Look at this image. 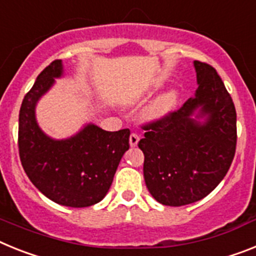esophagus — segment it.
<instances>
[{"mask_svg":"<svg viewBox=\"0 0 256 256\" xmlns=\"http://www.w3.org/2000/svg\"><path fill=\"white\" fill-rule=\"evenodd\" d=\"M139 135L136 134V132H132V134L130 135V138H128V140H130V146H135L138 144V142H139Z\"/></svg>","mask_w":256,"mask_h":256,"instance_id":"esophagus-1","label":"esophagus"}]
</instances>
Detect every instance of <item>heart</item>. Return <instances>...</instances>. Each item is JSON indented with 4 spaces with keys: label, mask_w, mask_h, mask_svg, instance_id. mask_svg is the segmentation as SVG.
I'll use <instances>...</instances> for the list:
<instances>
[{
    "label": "heart",
    "mask_w": 256,
    "mask_h": 256,
    "mask_svg": "<svg viewBox=\"0 0 256 256\" xmlns=\"http://www.w3.org/2000/svg\"><path fill=\"white\" fill-rule=\"evenodd\" d=\"M175 102H176V95L174 92H168V94L160 98L158 100L153 104L152 108H150V112L154 116L165 114L168 110H172V106H175Z\"/></svg>",
    "instance_id": "heart-1"
}]
</instances>
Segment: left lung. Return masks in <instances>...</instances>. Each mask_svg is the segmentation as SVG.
Wrapping results in <instances>:
<instances>
[{
	"label": "left lung",
	"instance_id": "obj_1",
	"mask_svg": "<svg viewBox=\"0 0 256 256\" xmlns=\"http://www.w3.org/2000/svg\"><path fill=\"white\" fill-rule=\"evenodd\" d=\"M198 88L178 110L146 122L138 146L144 180L156 201L183 206L200 201L223 180L237 144L236 108L216 70L194 60ZM200 108V124L190 116Z\"/></svg>",
	"mask_w": 256,
	"mask_h": 256
}]
</instances>
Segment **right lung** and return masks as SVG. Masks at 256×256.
I'll return each mask as SVG.
<instances>
[{
	"mask_svg": "<svg viewBox=\"0 0 256 256\" xmlns=\"http://www.w3.org/2000/svg\"><path fill=\"white\" fill-rule=\"evenodd\" d=\"M62 74V60H54L24 96L19 112V156L26 176L48 198L70 208H88L100 202L110 190L130 146V130L106 131L88 125L66 140L46 136L36 122L34 106Z\"/></svg>",
	"mask_w": 256,
	"mask_h": 256,
	"instance_id": "obj_1",
	"label": "right lung"
}]
</instances>
